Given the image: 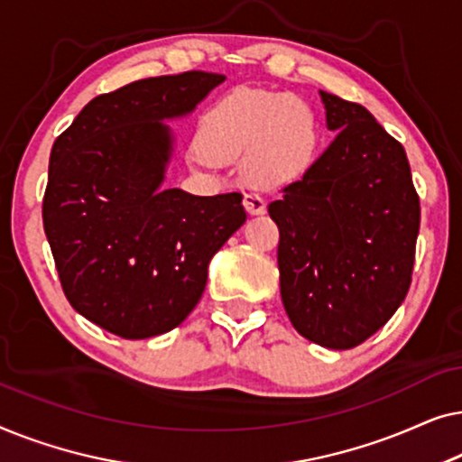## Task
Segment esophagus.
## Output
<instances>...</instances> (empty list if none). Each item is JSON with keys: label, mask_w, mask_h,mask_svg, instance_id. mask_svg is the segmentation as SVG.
I'll return each instance as SVG.
<instances>
[{"label": "esophagus", "mask_w": 462, "mask_h": 462, "mask_svg": "<svg viewBox=\"0 0 462 462\" xmlns=\"http://www.w3.org/2000/svg\"><path fill=\"white\" fill-rule=\"evenodd\" d=\"M244 206L250 214H264V210H267V204H264L263 195H258L254 191H248L244 195Z\"/></svg>", "instance_id": "obj_1"}]
</instances>
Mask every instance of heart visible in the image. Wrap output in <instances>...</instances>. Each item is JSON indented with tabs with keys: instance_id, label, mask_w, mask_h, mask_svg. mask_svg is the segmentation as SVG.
Here are the masks:
<instances>
[{
	"instance_id": "heart-1",
	"label": "heart",
	"mask_w": 462,
	"mask_h": 462,
	"mask_svg": "<svg viewBox=\"0 0 462 462\" xmlns=\"http://www.w3.org/2000/svg\"><path fill=\"white\" fill-rule=\"evenodd\" d=\"M201 163L242 160L252 187L275 189L299 180L318 151V117L305 100L254 88L218 98L201 119Z\"/></svg>"
}]
</instances>
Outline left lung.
Here are the masks:
<instances>
[{
	"mask_svg": "<svg viewBox=\"0 0 462 462\" xmlns=\"http://www.w3.org/2000/svg\"><path fill=\"white\" fill-rule=\"evenodd\" d=\"M334 138L300 180L269 204L277 267L300 337L351 349L406 299L420 204L406 151L362 105L319 90Z\"/></svg>",
	"mask_w": 462,
	"mask_h": 462,
	"instance_id": "1",
	"label": "left lung"
}]
</instances>
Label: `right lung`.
Masks as SVG:
<instances>
[{
	"instance_id": "add662e5",
	"label": "right lung",
	"mask_w": 462,
	"mask_h": 462,
	"mask_svg": "<svg viewBox=\"0 0 462 462\" xmlns=\"http://www.w3.org/2000/svg\"><path fill=\"white\" fill-rule=\"evenodd\" d=\"M226 78L187 71L92 98L56 138L43 231L62 290L122 338L170 332L198 305L208 264L245 223L242 193L166 189L174 132Z\"/></svg>"
}]
</instances>
